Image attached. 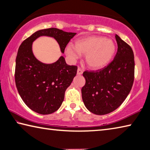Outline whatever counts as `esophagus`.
Wrapping results in <instances>:
<instances>
[{
	"instance_id": "obj_1",
	"label": "esophagus",
	"mask_w": 150,
	"mask_h": 150,
	"mask_svg": "<svg viewBox=\"0 0 150 150\" xmlns=\"http://www.w3.org/2000/svg\"><path fill=\"white\" fill-rule=\"evenodd\" d=\"M77 75H82L83 74V71H82V69H81V68H79V67L78 69H77Z\"/></svg>"
}]
</instances>
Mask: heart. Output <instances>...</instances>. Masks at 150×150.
I'll list each match as a JSON object with an SVG mask.
<instances>
[{"label":"heart","mask_w":150,"mask_h":150,"mask_svg":"<svg viewBox=\"0 0 150 150\" xmlns=\"http://www.w3.org/2000/svg\"><path fill=\"white\" fill-rule=\"evenodd\" d=\"M116 50L112 40L106 37L91 35L75 42V46L68 44L65 48L66 55L74 62L81 55H85V63L91 69H99L111 62Z\"/></svg>","instance_id":"heart-1"}]
</instances>
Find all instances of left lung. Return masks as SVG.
Returning a JSON list of instances; mask_svg holds the SVG:
<instances>
[{"label":"left lung","instance_id":"obj_1","mask_svg":"<svg viewBox=\"0 0 150 150\" xmlns=\"http://www.w3.org/2000/svg\"><path fill=\"white\" fill-rule=\"evenodd\" d=\"M115 38L118 50L112 62L101 69L83 73L86 81L81 88L83 101L95 115H104L115 110L126 99L133 85V51L118 35Z\"/></svg>","mask_w":150,"mask_h":150}]
</instances>
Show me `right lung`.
<instances>
[{
  "label": "right lung",
  "instance_id": "right-lung-1",
  "mask_svg": "<svg viewBox=\"0 0 150 150\" xmlns=\"http://www.w3.org/2000/svg\"><path fill=\"white\" fill-rule=\"evenodd\" d=\"M76 33L51 28L40 30L20 45L16 59L15 83L24 103L35 112L50 115L62 105L65 92L77 74V67L69 65L61 56L50 64L38 60L32 52V43L40 36L52 37L64 53L68 43Z\"/></svg>",
  "mask_w": 150,
  "mask_h": 150
}]
</instances>
